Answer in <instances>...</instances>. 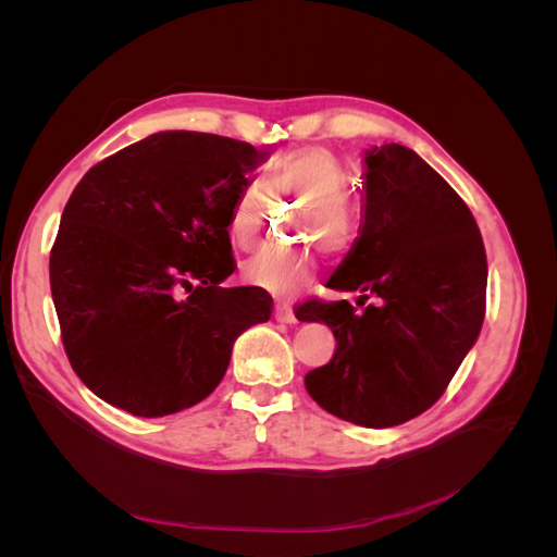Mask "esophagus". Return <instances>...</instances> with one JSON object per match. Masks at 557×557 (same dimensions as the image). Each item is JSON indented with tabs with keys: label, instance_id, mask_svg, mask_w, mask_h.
<instances>
[{
	"label": "esophagus",
	"instance_id": "esophagus-1",
	"mask_svg": "<svg viewBox=\"0 0 557 557\" xmlns=\"http://www.w3.org/2000/svg\"><path fill=\"white\" fill-rule=\"evenodd\" d=\"M274 320H278V323H285V325H295L297 323L293 309L281 307V305H276V309H274Z\"/></svg>",
	"mask_w": 557,
	"mask_h": 557
}]
</instances>
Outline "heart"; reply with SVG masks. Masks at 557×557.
Returning a JSON list of instances; mask_svg holds the SVG:
<instances>
[{"label": "heart", "mask_w": 557, "mask_h": 557, "mask_svg": "<svg viewBox=\"0 0 557 557\" xmlns=\"http://www.w3.org/2000/svg\"><path fill=\"white\" fill-rule=\"evenodd\" d=\"M348 190V170L330 148L288 150L269 162L264 185L244 183L234 195L227 213L230 242L239 250H252L260 244L269 209L267 193H272L305 201L297 230L301 242H320L330 250L342 248L352 234ZM242 276L256 288L290 297L315 278V256L309 248H267L242 264Z\"/></svg>", "instance_id": "obj_1"}]
</instances>
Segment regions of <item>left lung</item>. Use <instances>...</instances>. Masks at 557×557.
Wrapping results in <instances>:
<instances>
[{
	"label": "left lung",
	"instance_id": "8db88e82",
	"mask_svg": "<svg viewBox=\"0 0 557 557\" xmlns=\"http://www.w3.org/2000/svg\"><path fill=\"white\" fill-rule=\"evenodd\" d=\"M364 164L360 237L327 288L379 301L356 313L346 299H309L295 315L336 339L305 376L309 395L348 423L393 428L428 411L476 344L487 262L474 215L411 148L374 146Z\"/></svg>",
	"mask_w": 557,
	"mask_h": 557
}]
</instances>
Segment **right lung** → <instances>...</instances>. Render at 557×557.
<instances>
[{
	"label": "right lung",
	"mask_w": 557,
	"mask_h": 557,
	"mask_svg": "<svg viewBox=\"0 0 557 557\" xmlns=\"http://www.w3.org/2000/svg\"><path fill=\"white\" fill-rule=\"evenodd\" d=\"M267 153L205 132H158L97 162L62 211L50 293L90 391L132 416L195 407L237 336L272 305L234 272L227 213Z\"/></svg>",
	"instance_id": "add662e5"
}]
</instances>
